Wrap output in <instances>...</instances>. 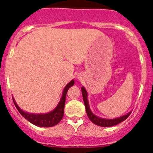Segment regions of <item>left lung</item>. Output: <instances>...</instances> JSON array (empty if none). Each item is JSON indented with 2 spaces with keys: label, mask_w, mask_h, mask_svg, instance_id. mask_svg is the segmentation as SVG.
<instances>
[{
  "label": "left lung",
  "mask_w": 153,
  "mask_h": 153,
  "mask_svg": "<svg viewBox=\"0 0 153 153\" xmlns=\"http://www.w3.org/2000/svg\"><path fill=\"white\" fill-rule=\"evenodd\" d=\"M82 98H83V101L84 104H85V110H86V113L88 117L90 120L94 124H96V125L100 126V127H113V126L117 125V124H119V123L122 122L123 121L125 120L126 119L128 118L129 115H130L131 112H129V113L127 114L122 116V117H118V118L113 119H103L101 118V117H96V115H94V114L91 111L90 106H89L88 104V93L86 90L85 89V88L82 87Z\"/></svg>",
  "instance_id": "1"
}]
</instances>
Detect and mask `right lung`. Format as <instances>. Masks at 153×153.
<instances>
[{
  "label": "right lung",
  "instance_id": "add662e5",
  "mask_svg": "<svg viewBox=\"0 0 153 153\" xmlns=\"http://www.w3.org/2000/svg\"><path fill=\"white\" fill-rule=\"evenodd\" d=\"M73 85H74V80H72L71 82L67 84L62 92L60 101L57 104V107L53 111L47 114H29L28 112H25L19 108L13 98V101L19 113L22 114L24 118L27 119L31 124L41 127H53V126L58 124L61 121V119H62L63 115H64V107L65 103L67 92H68V89L71 86H73Z\"/></svg>",
  "mask_w": 153,
  "mask_h": 153
}]
</instances>
